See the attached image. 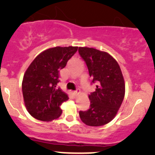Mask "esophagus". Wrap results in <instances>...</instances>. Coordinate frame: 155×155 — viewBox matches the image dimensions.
I'll return each mask as SVG.
<instances>
[{
    "label": "esophagus",
    "instance_id": "obj_1",
    "mask_svg": "<svg viewBox=\"0 0 155 155\" xmlns=\"http://www.w3.org/2000/svg\"><path fill=\"white\" fill-rule=\"evenodd\" d=\"M79 93H80V90H79V89H76V91H74L73 92V94L74 96H77Z\"/></svg>",
    "mask_w": 155,
    "mask_h": 155
}]
</instances>
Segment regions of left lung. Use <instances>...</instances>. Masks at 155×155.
Segmentation results:
<instances>
[{
	"mask_svg": "<svg viewBox=\"0 0 155 155\" xmlns=\"http://www.w3.org/2000/svg\"><path fill=\"white\" fill-rule=\"evenodd\" d=\"M79 54L86 64L96 90L89 95L90 108L79 111L81 120L88 126H102L112 121L124 97L125 85L121 69L108 53L94 48L79 47Z\"/></svg>",
	"mask_w": 155,
	"mask_h": 155,
	"instance_id": "1",
	"label": "left lung"
}]
</instances>
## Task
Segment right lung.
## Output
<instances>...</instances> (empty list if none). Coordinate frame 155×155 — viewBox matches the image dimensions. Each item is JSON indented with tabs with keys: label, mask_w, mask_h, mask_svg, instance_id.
<instances>
[{
	"label": "right lung",
	"mask_w": 155,
	"mask_h": 155,
	"mask_svg": "<svg viewBox=\"0 0 155 155\" xmlns=\"http://www.w3.org/2000/svg\"><path fill=\"white\" fill-rule=\"evenodd\" d=\"M78 47L48 48L40 53L30 64L22 81L25 104L31 116L50 121L61 115L60 106L68 97L60 87L59 70L65 68Z\"/></svg>",
	"instance_id": "1"
}]
</instances>
